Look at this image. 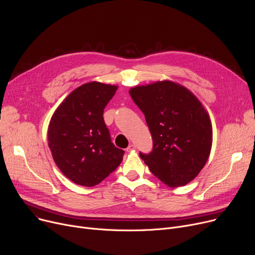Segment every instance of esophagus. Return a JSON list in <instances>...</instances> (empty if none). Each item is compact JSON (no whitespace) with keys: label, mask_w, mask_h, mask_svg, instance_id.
<instances>
[{"label":"esophagus","mask_w":255,"mask_h":255,"mask_svg":"<svg viewBox=\"0 0 255 255\" xmlns=\"http://www.w3.org/2000/svg\"><path fill=\"white\" fill-rule=\"evenodd\" d=\"M126 150H127V152H132V151H134V150H135V145L133 144V143H131V144H129V146H128V148H127Z\"/></svg>","instance_id":"34e87169"}]
</instances>
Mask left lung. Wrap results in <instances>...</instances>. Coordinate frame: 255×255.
<instances>
[{
    "label": "left lung",
    "instance_id": "left-lung-1",
    "mask_svg": "<svg viewBox=\"0 0 255 255\" xmlns=\"http://www.w3.org/2000/svg\"><path fill=\"white\" fill-rule=\"evenodd\" d=\"M143 113L153 151L140 158L170 188L195 179L208 161L213 142L211 119L198 98L184 86L161 80L129 90Z\"/></svg>",
    "mask_w": 255,
    "mask_h": 255
}]
</instances>
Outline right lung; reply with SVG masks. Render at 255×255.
<instances>
[{
    "instance_id": "add662e5",
    "label": "right lung",
    "mask_w": 255,
    "mask_h": 255,
    "mask_svg": "<svg viewBox=\"0 0 255 255\" xmlns=\"http://www.w3.org/2000/svg\"><path fill=\"white\" fill-rule=\"evenodd\" d=\"M118 86L99 82L73 90L53 113L47 138L53 161L73 183L92 187L122 162L124 151L112 142L103 112Z\"/></svg>"
}]
</instances>
